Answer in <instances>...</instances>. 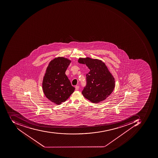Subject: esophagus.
I'll return each mask as SVG.
<instances>
[{
  "instance_id": "obj_1",
  "label": "esophagus",
  "mask_w": 158,
  "mask_h": 158,
  "mask_svg": "<svg viewBox=\"0 0 158 158\" xmlns=\"http://www.w3.org/2000/svg\"><path fill=\"white\" fill-rule=\"evenodd\" d=\"M79 88H80V87H79V86H76L75 87V89L76 90H77L79 89Z\"/></svg>"
}]
</instances>
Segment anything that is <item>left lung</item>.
Listing matches in <instances>:
<instances>
[{
	"instance_id": "8db88e82",
	"label": "left lung",
	"mask_w": 158,
	"mask_h": 158,
	"mask_svg": "<svg viewBox=\"0 0 158 158\" xmlns=\"http://www.w3.org/2000/svg\"><path fill=\"white\" fill-rule=\"evenodd\" d=\"M78 63L85 64L89 69L86 75L87 85L82 91L83 96L92 103L104 101L115 87L114 77L102 60L90 57L78 58Z\"/></svg>"
}]
</instances>
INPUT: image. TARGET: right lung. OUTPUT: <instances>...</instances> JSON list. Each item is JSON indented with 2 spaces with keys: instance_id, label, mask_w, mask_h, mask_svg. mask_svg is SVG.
Returning <instances> with one entry per match:
<instances>
[{
  "instance_id": "obj_1",
  "label": "right lung",
  "mask_w": 158,
  "mask_h": 158,
  "mask_svg": "<svg viewBox=\"0 0 158 158\" xmlns=\"http://www.w3.org/2000/svg\"><path fill=\"white\" fill-rule=\"evenodd\" d=\"M71 62V60L65 57H56L50 62L44 77V93L47 99L56 105L65 102L75 89L65 74Z\"/></svg>"
}]
</instances>
